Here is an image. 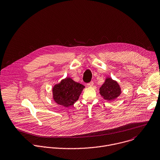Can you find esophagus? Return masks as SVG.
I'll use <instances>...</instances> for the list:
<instances>
[{"label": "esophagus", "instance_id": "34e87169", "mask_svg": "<svg viewBox=\"0 0 160 160\" xmlns=\"http://www.w3.org/2000/svg\"><path fill=\"white\" fill-rule=\"evenodd\" d=\"M87 85H88V86H90V87H92V86L93 85V81H91V82H89Z\"/></svg>", "mask_w": 160, "mask_h": 160}]
</instances>
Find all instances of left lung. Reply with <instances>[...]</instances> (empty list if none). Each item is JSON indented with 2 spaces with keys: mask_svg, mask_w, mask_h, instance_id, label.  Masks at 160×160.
Returning <instances> with one entry per match:
<instances>
[{
  "mask_svg": "<svg viewBox=\"0 0 160 160\" xmlns=\"http://www.w3.org/2000/svg\"><path fill=\"white\" fill-rule=\"evenodd\" d=\"M121 93V88L117 82L111 78H107L100 88V93L106 100H113Z\"/></svg>",
  "mask_w": 160,
  "mask_h": 160,
  "instance_id": "obj_1",
  "label": "left lung"
}]
</instances>
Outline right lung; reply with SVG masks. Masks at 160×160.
<instances>
[{
	"label": "right lung",
	"instance_id": "1",
	"mask_svg": "<svg viewBox=\"0 0 160 160\" xmlns=\"http://www.w3.org/2000/svg\"><path fill=\"white\" fill-rule=\"evenodd\" d=\"M84 87L72 78H66L53 87V99L58 104L70 107L78 99Z\"/></svg>",
	"mask_w": 160,
	"mask_h": 160
}]
</instances>
